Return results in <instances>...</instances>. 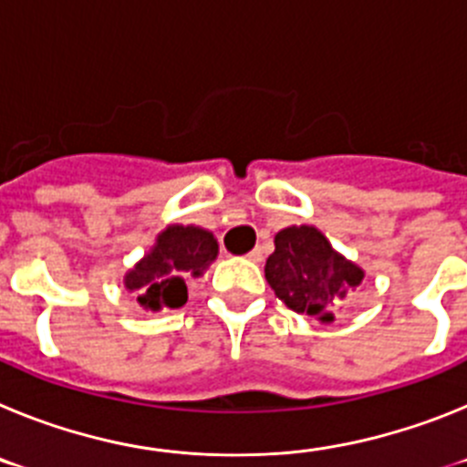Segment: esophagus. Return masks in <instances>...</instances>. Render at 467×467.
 <instances>
[{
  "instance_id": "1",
  "label": "esophagus",
  "mask_w": 467,
  "mask_h": 467,
  "mask_svg": "<svg viewBox=\"0 0 467 467\" xmlns=\"http://www.w3.org/2000/svg\"><path fill=\"white\" fill-rule=\"evenodd\" d=\"M262 257H264L262 247H254V250H250V253H247V259H250V262H262Z\"/></svg>"
}]
</instances>
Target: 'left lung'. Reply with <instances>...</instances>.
<instances>
[{"instance_id": "obj_1", "label": "left lung", "mask_w": 467, "mask_h": 467, "mask_svg": "<svg viewBox=\"0 0 467 467\" xmlns=\"http://www.w3.org/2000/svg\"><path fill=\"white\" fill-rule=\"evenodd\" d=\"M266 280L285 306L332 320V301L362 283V271L334 253L313 226H290L275 234V250L266 259Z\"/></svg>"}]
</instances>
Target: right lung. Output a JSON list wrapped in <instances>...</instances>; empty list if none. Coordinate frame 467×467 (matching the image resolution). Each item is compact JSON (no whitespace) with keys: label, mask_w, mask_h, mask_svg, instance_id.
Segmentation results:
<instances>
[{"label":"right lung","mask_w":467,"mask_h":467,"mask_svg":"<svg viewBox=\"0 0 467 467\" xmlns=\"http://www.w3.org/2000/svg\"><path fill=\"white\" fill-rule=\"evenodd\" d=\"M217 257V241L198 226H168L154 250L126 274V287L138 292L144 308H180L187 304V280L198 278Z\"/></svg>","instance_id":"1"}]
</instances>
